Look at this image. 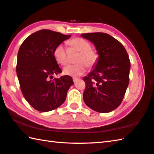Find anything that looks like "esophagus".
I'll return each instance as SVG.
<instances>
[{"mask_svg":"<svg viewBox=\"0 0 154 154\" xmlns=\"http://www.w3.org/2000/svg\"><path fill=\"white\" fill-rule=\"evenodd\" d=\"M73 81H74V83H75V82H77V81L79 80V78H77V77H73Z\"/></svg>","mask_w":154,"mask_h":154,"instance_id":"1","label":"esophagus"}]
</instances>
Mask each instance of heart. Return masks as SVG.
Here are the masks:
<instances>
[{
    "instance_id": "1",
    "label": "heart",
    "mask_w": 154,
    "mask_h": 154,
    "mask_svg": "<svg viewBox=\"0 0 154 154\" xmlns=\"http://www.w3.org/2000/svg\"><path fill=\"white\" fill-rule=\"evenodd\" d=\"M71 48L79 51L75 60L76 64L69 65L63 69V74L71 77H78L85 73L87 66L92 68L97 64L99 55L97 51L91 49L89 41L80 37H75L67 42ZM53 56L59 64L65 65L68 62L67 53L62 45H59L53 51Z\"/></svg>"
}]
</instances>
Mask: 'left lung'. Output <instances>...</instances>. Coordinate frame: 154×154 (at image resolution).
Instances as JSON below:
<instances>
[{"label":"left lung","instance_id":"1","mask_svg":"<svg viewBox=\"0 0 154 154\" xmlns=\"http://www.w3.org/2000/svg\"><path fill=\"white\" fill-rule=\"evenodd\" d=\"M94 44L99 59L95 68L83 77V100L93 110L108 113L121 104L129 81L130 61L123 45L103 32L83 33Z\"/></svg>","mask_w":154,"mask_h":154}]
</instances>
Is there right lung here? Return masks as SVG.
Here are the masks:
<instances>
[{"label": "right lung", "mask_w": 154, "mask_h": 154, "mask_svg": "<svg viewBox=\"0 0 154 154\" xmlns=\"http://www.w3.org/2000/svg\"><path fill=\"white\" fill-rule=\"evenodd\" d=\"M70 37L43 29L29 36L20 45L16 67L18 79L24 97L36 110L47 112L59 107L73 84L69 75L51 79L62 72L53 56L54 49Z\"/></svg>", "instance_id": "add662e5"}]
</instances>
